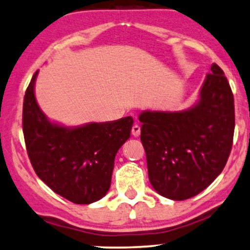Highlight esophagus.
Masks as SVG:
<instances>
[{
    "instance_id": "34e87169",
    "label": "esophagus",
    "mask_w": 250,
    "mask_h": 250,
    "mask_svg": "<svg viewBox=\"0 0 250 250\" xmlns=\"http://www.w3.org/2000/svg\"><path fill=\"white\" fill-rule=\"evenodd\" d=\"M131 133H132V136H133V137H139L140 136V126L137 125V124L132 126Z\"/></svg>"
}]
</instances>
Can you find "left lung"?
<instances>
[{
	"label": "left lung",
	"mask_w": 250,
	"mask_h": 250,
	"mask_svg": "<svg viewBox=\"0 0 250 250\" xmlns=\"http://www.w3.org/2000/svg\"><path fill=\"white\" fill-rule=\"evenodd\" d=\"M142 140L148 178L165 198L186 200L207 188L225 168L233 146L234 97L224 71L210 66L200 99L183 112L144 111Z\"/></svg>",
	"instance_id": "left-lung-1"
}]
</instances>
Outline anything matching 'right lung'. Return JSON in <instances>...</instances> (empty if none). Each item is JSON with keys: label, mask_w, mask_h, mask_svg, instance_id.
I'll return each instance as SVG.
<instances>
[{"label": "right lung", "mask_w": 250, "mask_h": 250, "mask_svg": "<svg viewBox=\"0 0 250 250\" xmlns=\"http://www.w3.org/2000/svg\"><path fill=\"white\" fill-rule=\"evenodd\" d=\"M32 76L23 102V134L38 178L77 205L98 201L111 185L114 158L130 138L132 117L69 128L49 122L35 98Z\"/></svg>", "instance_id": "right-lung-1"}]
</instances>
